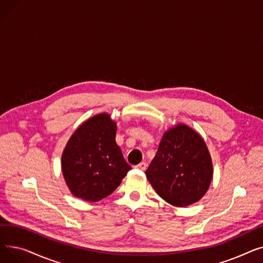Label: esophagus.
Masks as SVG:
<instances>
[{"mask_svg":"<svg viewBox=\"0 0 263 263\" xmlns=\"http://www.w3.org/2000/svg\"><path fill=\"white\" fill-rule=\"evenodd\" d=\"M146 167H147V164H146L145 162H141L140 164H137L136 166H135V168H137V170H141V171H145V170H146Z\"/></svg>","mask_w":263,"mask_h":263,"instance_id":"esophagus-1","label":"esophagus"}]
</instances>
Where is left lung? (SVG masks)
Here are the masks:
<instances>
[{
    "label": "left lung",
    "instance_id": "obj_1",
    "mask_svg": "<svg viewBox=\"0 0 263 263\" xmlns=\"http://www.w3.org/2000/svg\"><path fill=\"white\" fill-rule=\"evenodd\" d=\"M145 174L165 201L186 206L208 191L213 175L212 161L200 135L185 124H178L163 135Z\"/></svg>",
    "mask_w": 263,
    "mask_h": 263
}]
</instances>
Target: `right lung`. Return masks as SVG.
I'll return each mask as SVG.
<instances>
[{
  "label": "right lung",
  "mask_w": 263,
  "mask_h": 263,
  "mask_svg": "<svg viewBox=\"0 0 263 263\" xmlns=\"http://www.w3.org/2000/svg\"><path fill=\"white\" fill-rule=\"evenodd\" d=\"M116 123L99 114L73 133L62 156L65 181L72 194L86 201L110 195L131 170L115 141Z\"/></svg>",
  "instance_id": "1"
}]
</instances>
